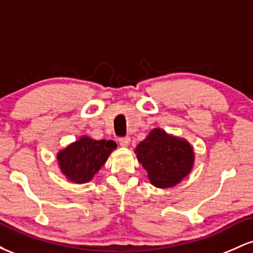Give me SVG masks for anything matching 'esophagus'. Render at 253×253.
<instances>
[{
    "mask_svg": "<svg viewBox=\"0 0 253 253\" xmlns=\"http://www.w3.org/2000/svg\"><path fill=\"white\" fill-rule=\"evenodd\" d=\"M119 143H120V145L123 147H127L130 144V138L129 136H124V138H120Z\"/></svg>",
    "mask_w": 253,
    "mask_h": 253,
    "instance_id": "34e87169",
    "label": "esophagus"
}]
</instances>
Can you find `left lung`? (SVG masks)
<instances>
[{
	"instance_id": "obj_1",
	"label": "left lung",
	"mask_w": 253,
	"mask_h": 253,
	"mask_svg": "<svg viewBox=\"0 0 253 253\" xmlns=\"http://www.w3.org/2000/svg\"><path fill=\"white\" fill-rule=\"evenodd\" d=\"M139 163L147 171V178L157 188L178 184L193 170L195 153L185 139L153 128L134 150Z\"/></svg>"
}]
</instances>
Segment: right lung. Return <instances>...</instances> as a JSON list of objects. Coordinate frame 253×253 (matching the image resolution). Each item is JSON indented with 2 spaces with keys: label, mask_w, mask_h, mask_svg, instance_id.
<instances>
[{
  "label": "right lung",
  "mask_w": 253,
  "mask_h": 253,
  "mask_svg": "<svg viewBox=\"0 0 253 253\" xmlns=\"http://www.w3.org/2000/svg\"><path fill=\"white\" fill-rule=\"evenodd\" d=\"M115 149L117 144L113 140H95L82 135L57 153L58 167L69 181L83 184L91 181Z\"/></svg>",
  "instance_id": "right-lung-1"
}]
</instances>
